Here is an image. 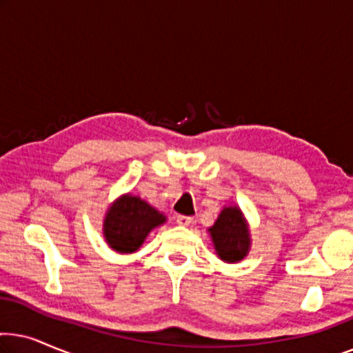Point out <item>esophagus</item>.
<instances>
[{"label": "esophagus", "mask_w": 353, "mask_h": 353, "mask_svg": "<svg viewBox=\"0 0 353 353\" xmlns=\"http://www.w3.org/2000/svg\"><path fill=\"white\" fill-rule=\"evenodd\" d=\"M176 223L181 225V226H190L192 223V219L188 215H178L176 216Z\"/></svg>", "instance_id": "1"}]
</instances>
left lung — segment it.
Segmentation results:
<instances>
[{
  "label": "left lung",
  "mask_w": 353,
  "mask_h": 353,
  "mask_svg": "<svg viewBox=\"0 0 353 353\" xmlns=\"http://www.w3.org/2000/svg\"><path fill=\"white\" fill-rule=\"evenodd\" d=\"M215 252L223 262H241L250 249L249 226L239 207H225L209 228Z\"/></svg>",
  "instance_id": "8db88e82"
}]
</instances>
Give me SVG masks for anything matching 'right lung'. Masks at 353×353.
<instances>
[{"label": "right lung", "mask_w": 353, "mask_h": 353, "mask_svg": "<svg viewBox=\"0 0 353 353\" xmlns=\"http://www.w3.org/2000/svg\"><path fill=\"white\" fill-rule=\"evenodd\" d=\"M165 215L141 197L123 194L108 209L104 219V238L110 249L132 254L141 248L154 228L165 223Z\"/></svg>", "instance_id": "add662e5"}]
</instances>
